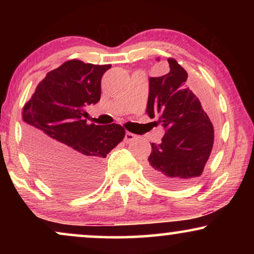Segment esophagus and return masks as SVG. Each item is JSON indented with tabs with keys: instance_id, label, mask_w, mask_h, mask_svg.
I'll return each instance as SVG.
<instances>
[{
	"instance_id": "34e87169",
	"label": "esophagus",
	"mask_w": 254,
	"mask_h": 254,
	"mask_svg": "<svg viewBox=\"0 0 254 254\" xmlns=\"http://www.w3.org/2000/svg\"><path fill=\"white\" fill-rule=\"evenodd\" d=\"M134 140H136V135L135 134L129 133V131H127V133L125 134V142H126V143H130V142H133Z\"/></svg>"
}]
</instances>
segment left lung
<instances>
[{
	"instance_id": "8db88e82",
	"label": "left lung",
	"mask_w": 254,
	"mask_h": 254,
	"mask_svg": "<svg viewBox=\"0 0 254 254\" xmlns=\"http://www.w3.org/2000/svg\"><path fill=\"white\" fill-rule=\"evenodd\" d=\"M168 62V74L149 78L147 113L151 119L158 117L165 134L161 143H151L145 172L157 185L177 189L202 175L213 149L214 127L187 88L185 69L175 59Z\"/></svg>"
}]
</instances>
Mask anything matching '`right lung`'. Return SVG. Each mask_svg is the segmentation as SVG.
I'll use <instances>...</instances> for the list:
<instances>
[{
    "label": "right lung",
    "mask_w": 254,
    "mask_h": 254,
    "mask_svg": "<svg viewBox=\"0 0 254 254\" xmlns=\"http://www.w3.org/2000/svg\"><path fill=\"white\" fill-rule=\"evenodd\" d=\"M110 64L64 62L47 72L24 105L25 145L45 182L68 194L92 190L103 159L125 137L123 126L88 124L85 106L100 99V81Z\"/></svg>",
    "instance_id": "1"
}]
</instances>
